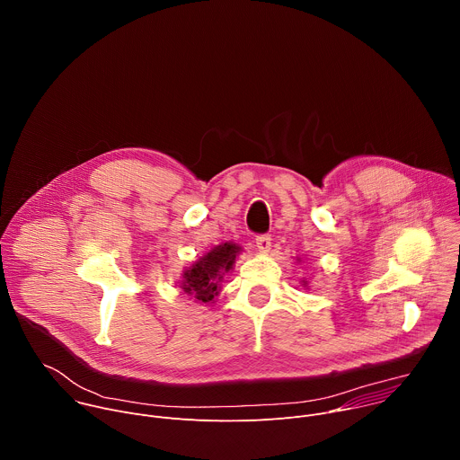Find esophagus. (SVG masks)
Returning <instances> with one entry per match:
<instances>
[{
	"label": "esophagus",
	"instance_id": "1",
	"mask_svg": "<svg viewBox=\"0 0 460 460\" xmlns=\"http://www.w3.org/2000/svg\"><path fill=\"white\" fill-rule=\"evenodd\" d=\"M256 249L260 252H268L271 249V236L270 234H260L256 236Z\"/></svg>",
	"mask_w": 460,
	"mask_h": 460
}]
</instances>
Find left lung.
Here are the masks:
<instances>
[{
  "label": "left lung",
  "instance_id": "left-lung-1",
  "mask_svg": "<svg viewBox=\"0 0 460 460\" xmlns=\"http://www.w3.org/2000/svg\"><path fill=\"white\" fill-rule=\"evenodd\" d=\"M304 286H305V288H307V282H305V280H304Z\"/></svg>",
  "mask_w": 460,
  "mask_h": 460
}]
</instances>
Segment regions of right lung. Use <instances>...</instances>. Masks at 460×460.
Returning a JSON list of instances; mask_svg holds the SVG:
<instances>
[{"instance_id": "obj_1", "label": "right lung", "mask_w": 460, "mask_h": 460, "mask_svg": "<svg viewBox=\"0 0 460 460\" xmlns=\"http://www.w3.org/2000/svg\"><path fill=\"white\" fill-rule=\"evenodd\" d=\"M240 251L242 247L238 243L226 242L200 256L189 270L183 271V280L180 286L183 293L190 295L196 302L211 304L220 291L224 275L233 270Z\"/></svg>"}]
</instances>
